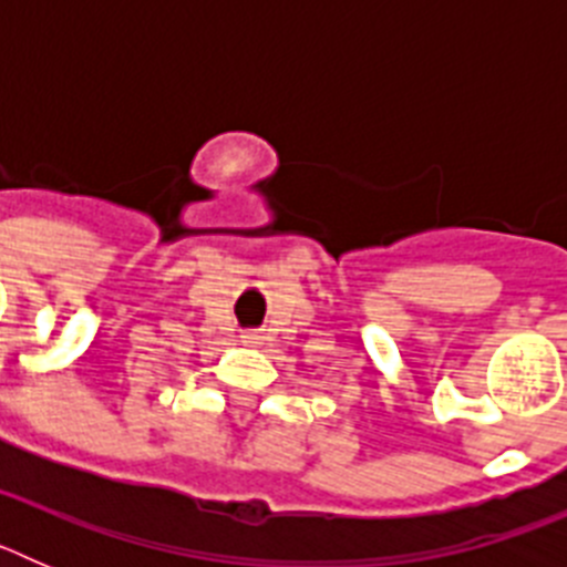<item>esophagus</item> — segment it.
<instances>
[{"label":"esophagus","instance_id":"esophagus-1","mask_svg":"<svg viewBox=\"0 0 567 567\" xmlns=\"http://www.w3.org/2000/svg\"><path fill=\"white\" fill-rule=\"evenodd\" d=\"M260 340H264V332H258V329H249V332L240 334V343L244 346H258Z\"/></svg>","mask_w":567,"mask_h":567}]
</instances>
